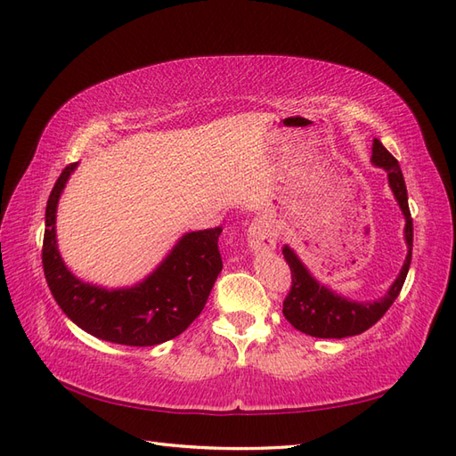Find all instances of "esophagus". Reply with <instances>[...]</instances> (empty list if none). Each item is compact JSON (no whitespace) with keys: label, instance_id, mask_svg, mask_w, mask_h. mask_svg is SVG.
I'll return each mask as SVG.
<instances>
[{"label":"esophagus","instance_id":"obj_1","mask_svg":"<svg viewBox=\"0 0 456 456\" xmlns=\"http://www.w3.org/2000/svg\"><path fill=\"white\" fill-rule=\"evenodd\" d=\"M248 248L253 253H268L276 248V231L266 219H255L247 231Z\"/></svg>","mask_w":456,"mask_h":456}]
</instances>
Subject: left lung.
Returning <instances> with one entry per match:
<instances>
[{
  "instance_id": "obj_1",
  "label": "left lung",
  "mask_w": 456,
  "mask_h": 456,
  "mask_svg": "<svg viewBox=\"0 0 456 456\" xmlns=\"http://www.w3.org/2000/svg\"><path fill=\"white\" fill-rule=\"evenodd\" d=\"M370 162L388 174L392 193L405 219L403 237L405 245H408V255H405L400 274L388 288V292L374 299V302H354V299L337 294L331 288L319 282L302 263V258L294 253V248L284 245L282 255L289 270H292V289L284 299L282 314L297 331L305 335L319 338H343L364 333L366 329H370L378 319L388 312L395 297L400 296L405 276H408L413 248V221L408 206V190H405L403 174L398 160L384 149V144L378 139L372 141Z\"/></svg>"
}]
</instances>
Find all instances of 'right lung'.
Listing matches in <instances>:
<instances>
[{"mask_svg":"<svg viewBox=\"0 0 456 456\" xmlns=\"http://www.w3.org/2000/svg\"><path fill=\"white\" fill-rule=\"evenodd\" d=\"M66 167L46 201L43 268L53 297L72 323L102 341L152 346L186 331L206 305L223 263L221 227L182 235L152 273L127 288H105L74 276L56 245V209L70 174Z\"/></svg>","mask_w":456,"mask_h":456,"instance_id":"add662e5","label":"right lung"}]
</instances>
